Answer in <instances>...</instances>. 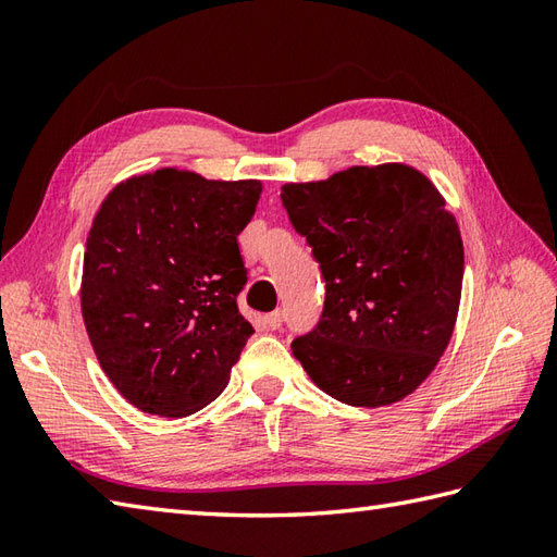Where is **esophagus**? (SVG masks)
<instances>
[{"label":"esophagus","mask_w":557,"mask_h":557,"mask_svg":"<svg viewBox=\"0 0 557 557\" xmlns=\"http://www.w3.org/2000/svg\"><path fill=\"white\" fill-rule=\"evenodd\" d=\"M282 321H285V313H282L280 309H277V311H272V313H268V315H265V325H268L270 330H280Z\"/></svg>","instance_id":"obj_1"}]
</instances>
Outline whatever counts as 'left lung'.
I'll return each mask as SVG.
<instances>
[{"mask_svg": "<svg viewBox=\"0 0 557 557\" xmlns=\"http://www.w3.org/2000/svg\"><path fill=\"white\" fill-rule=\"evenodd\" d=\"M282 206L325 280L321 321L292 342L311 381L345 405L411 395L453 337L465 248L453 212L407 164L285 184Z\"/></svg>", "mask_w": 557, "mask_h": 557, "instance_id": "8db88e82", "label": "left lung"}]
</instances>
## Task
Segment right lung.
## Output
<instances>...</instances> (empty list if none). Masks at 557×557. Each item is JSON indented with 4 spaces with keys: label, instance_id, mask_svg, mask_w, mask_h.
<instances>
[{
    "label": "right lung",
    "instance_id": "add662e5",
    "mask_svg": "<svg viewBox=\"0 0 557 557\" xmlns=\"http://www.w3.org/2000/svg\"><path fill=\"white\" fill-rule=\"evenodd\" d=\"M263 186L158 170L116 184L86 242L81 311L112 385L134 407L180 419L215 399L251 323L236 297V236Z\"/></svg>",
    "mask_w": 557,
    "mask_h": 557
}]
</instances>
